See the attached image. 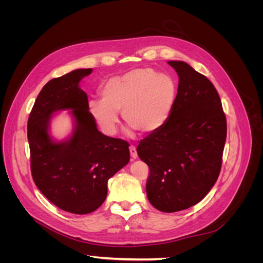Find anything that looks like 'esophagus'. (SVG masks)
Returning a JSON list of instances; mask_svg holds the SVG:
<instances>
[{
	"label": "esophagus",
	"instance_id": "esophagus-1",
	"mask_svg": "<svg viewBox=\"0 0 263 263\" xmlns=\"http://www.w3.org/2000/svg\"><path fill=\"white\" fill-rule=\"evenodd\" d=\"M129 153H130V157L133 159H136L137 158V150H136V147L135 146H130L129 147Z\"/></svg>",
	"mask_w": 263,
	"mask_h": 263
}]
</instances>
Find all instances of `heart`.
Instances as JSON below:
<instances>
[{"instance_id":"b5f03b06","label":"heart","mask_w":263,"mask_h":263,"mask_svg":"<svg viewBox=\"0 0 263 263\" xmlns=\"http://www.w3.org/2000/svg\"><path fill=\"white\" fill-rule=\"evenodd\" d=\"M102 100H91L89 110L100 128L115 135L118 112L125 123L142 134L158 130L168 121L177 97V84L164 73L141 68L107 79L101 86Z\"/></svg>"}]
</instances>
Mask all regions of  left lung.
<instances>
[{
    "instance_id": "1",
    "label": "left lung",
    "mask_w": 263,
    "mask_h": 263,
    "mask_svg": "<svg viewBox=\"0 0 263 263\" xmlns=\"http://www.w3.org/2000/svg\"><path fill=\"white\" fill-rule=\"evenodd\" d=\"M179 76L171 114L162 127L140 140L137 154L149 166L147 197L158 211L186 210L216 182L227 123L213 83L184 61H168Z\"/></svg>"
}]
</instances>
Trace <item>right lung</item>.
<instances>
[{
  "label": "right lung",
  "instance_id": "right-lung-1",
  "mask_svg": "<svg viewBox=\"0 0 263 263\" xmlns=\"http://www.w3.org/2000/svg\"><path fill=\"white\" fill-rule=\"evenodd\" d=\"M92 69H77L46 83L35 101L27 123L30 170L39 191L72 214L98 210L107 195V181L129 161L127 141L103 135L89 110L80 81ZM69 109L74 130L55 142L49 133L55 111Z\"/></svg>",
  "mask_w": 263,
  "mask_h": 263
}]
</instances>
